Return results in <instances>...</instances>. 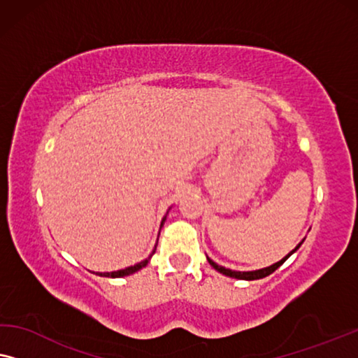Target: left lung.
Masks as SVG:
<instances>
[{"label": "left lung", "mask_w": 358, "mask_h": 358, "mask_svg": "<svg viewBox=\"0 0 358 358\" xmlns=\"http://www.w3.org/2000/svg\"><path fill=\"white\" fill-rule=\"evenodd\" d=\"M301 243H303V240H301V241H300V243H299V245H296V246H295V248H294V250H292V251H290V253L285 256V258H282L280 261H278V263H275V264H273V266H268V268H263V269H258V271H245V273H241V271H231V269H227V268H224V266H219L217 263H214V261H213V259H210V258H208V261H209V264H210V266H213V268H214L215 271H219V273H220V274H224V275H229V278H235V279H243V280H255V279H263V278H266V275L273 274V273H274V271H275V269H278L280 264H284V263H285V261H287V259H289V258H290V256H292V255H294V253H295V251L300 248V246H301Z\"/></svg>", "instance_id": "1"}]
</instances>
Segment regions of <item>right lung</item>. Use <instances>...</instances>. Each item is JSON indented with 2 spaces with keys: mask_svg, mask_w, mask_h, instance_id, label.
<instances>
[{
  "mask_svg": "<svg viewBox=\"0 0 358 358\" xmlns=\"http://www.w3.org/2000/svg\"><path fill=\"white\" fill-rule=\"evenodd\" d=\"M165 222V217L162 219V224ZM155 253V248H154V251H152V255ZM152 255L149 256V258H145L144 261H141V263H138V264H134V266H129V268H124V269H120V271H113V273H95L97 275H103V278H123V275H129V274H134L136 271H139V269H143V268H145V266H148V263H149V259L152 258Z\"/></svg>",
  "mask_w": 358,
  "mask_h": 358,
  "instance_id": "add662e5",
  "label": "right lung"
}]
</instances>
